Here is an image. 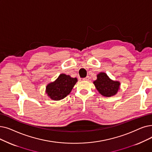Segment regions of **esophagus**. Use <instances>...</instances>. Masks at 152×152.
I'll list each match as a JSON object with an SVG mask.
<instances>
[{"mask_svg":"<svg viewBox=\"0 0 152 152\" xmlns=\"http://www.w3.org/2000/svg\"><path fill=\"white\" fill-rule=\"evenodd\" d=\"M89 80V76H87L86 77L83 78V80H85V81H88Z\"/></svg>","mask_w":152,"mask_h":152,"instance_id":"esophagus-1","label":"esophagus"}]
</instances>
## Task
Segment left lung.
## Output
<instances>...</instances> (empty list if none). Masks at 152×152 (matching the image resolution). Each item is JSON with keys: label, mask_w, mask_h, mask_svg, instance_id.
Returning a JSON list of instances; mask_svg holds the SVG:
<instances>
[{"label": "left lung", "mask_w": 152, "mask_h": 152, "mask_svg": "<svg viewBox=\"0 0 152 152\" xmlns=\"http://www.w3.org/2000/svg\"><path fill=\"white\" fill-rule=\"evenodd\" d=\"M94 84L97 91L102 96L110 97L115 95L119 89L120 83L111 80L105 72L98 74Z\"/></svg>", "instance_id": "8db88e82"}]
</instances>
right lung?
Segmentation results:
<instances>
[{
	"mask_svg": "<svg viewBox=\"0 0 152 152\" xmlns=\"http://www.w3.org/2000/svg\"><path fill=\"white\" fill-rule=\"evenodd\" d=\"M77 81L76 77L72 78L69 75L61 74L55 82L47 86L46 92L51 99L61 100L70 93Z\"/></svg>",
	"mask_w": 152,
	"mask_h": 152,
	"instance_id": "add662e5",
	"label": "right lung"
}]
</instances>
